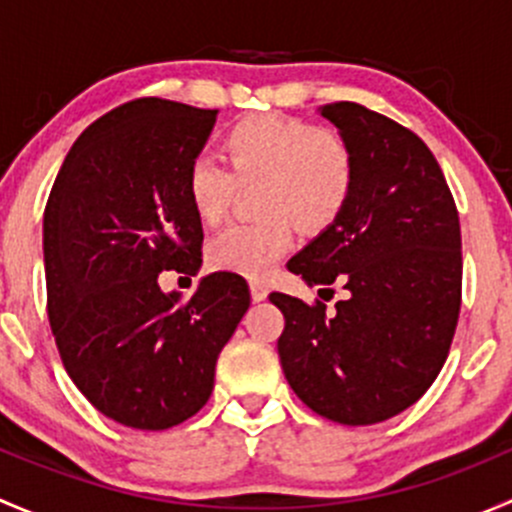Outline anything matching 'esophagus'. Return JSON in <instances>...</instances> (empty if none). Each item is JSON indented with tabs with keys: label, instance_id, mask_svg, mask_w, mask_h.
I'll use <instances>...</instances> for the list:
<instances>
[{
	"label": "esophagus",
	"instance_id": "1",
	"mask_svg": "<svg viewBox=\"0 0 512 512\" xmlns=\"http://www.w3.org/2000/svg\"><path fill=\"white\" fill-rule=\"evenodd\" d=\"M250 294H252V302H262V299H267V287L260 285V282H252Z\"/></svg>",
	"mask_w": 512,
	"mask_h": 512
}]
</instances>
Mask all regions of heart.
Returning a JSON list of instances; mask_svg holds the SVG:
<instances>
[{
	"mask_svg": "<svg viewBox=\"0 0 512 512\" xmlns=\"http://www.w3.org/2000/svg\"><path fill=\"white\" fill-rule=\"evenodd\" d=\"M225 165L195 158L185 173V195L200 223L225 218L237 185L260 183L257 210L265 218L230 225L210 240L208 265L218 272L265 275L292 247V220L324 230L342 215L356 183L352 146L332 128L302 118L257 113L237 121L220 141Z\"/></svg>",
	"mask_w": 512,
	"mask_h": 512,
	"instance_id": "b5f03b06",
	"label": "heart"
}]
</instances>
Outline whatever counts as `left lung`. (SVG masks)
I'll use <instances>...</instances> for the list:
<instances>
[{
  "mask_svg": "<svg viewBox=\"0 0 512 512\" xmlns=\"http://www.w3.org/2000/svg\"><path fill=\"white\" fill-rule=\"evenodd\" d=\"M352 146L347 208L287 262L312 285L342 282L337 312L272 292L294 394L329 421L371 426L416 404L436 381L461 312V223L426 143L352 101L319 108ZM324 292V289H319Z\"/></svg>",
  "mask_w": 512,
  "mask_h": 512,
  "instance_id": "8db88e82",
  "label": "left lung"
}]
</instances>
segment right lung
Wrapping results in <instances>:
<instances>
[{
    "label": "right lung",
    "instance_id": "add662e5",
    "mask_svg": "<svg viewBox=\"0 0 512 512\" xmlns=\"http://www.w3.org/2000/svg\"><path fill=\"white\" fill-rule=\"evenodd\" d=\"M215 118L163 98L113 108L76 138L44 210L61 361L103 416L141 431L178 426L208 404L218 356L250 307L232 272L203 277L188 302L158 285L160 272L203 265L185 173Z\"/></svg>",
    "mask_w": 512,
    "mask_h": 512
}]
</instances>
